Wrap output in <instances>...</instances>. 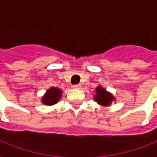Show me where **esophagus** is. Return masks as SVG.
Listing matches in <instances>:
<instances>
[{"label": "esophagus", "mask_w": 157, "mask_h": 157, "mask_svg": "<svg viewBox=\"0 0 157 157\" xmlns=\"http://www.w3.org/2000/svg\"><path fill=\"white\" fill-rule=\"evenodd\" d=\"M73 87L75 88V89H79V88H81V85H80V84H75V85L73 86Z\"/></svg>", "instance_id": "esophagus-1"}]
</instances>
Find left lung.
Here are the masks:
<instances>
[{
  "instance_id": "8db88e82",
  "label": "left lung",
  "mask_w": 157,
  "mask_h": 157,
  "mask_svg": "<svg viewBox=\"0 0 157 157\" xmlns=\"http://www.w3.org/2000/svg\"><path fill=\"white\" fill-rule=\"evenodd\" d=\"M97 94L95 96V100L102 105H109L113 101L114 98L110 94L106 93V90L102 88L101 86H98L96 89Z\"/></svg>"
}]
</instances>
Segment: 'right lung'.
<instances>
[{
	"mask_svg": "<svg viewBox=\"0 0 157 157\" xmlns=\"http://www.w3.org/2000/svg\"><path fill=\"white\" fill-rule=\"evenodd\" d=\"M61 94L62 92L59 89L56 87H52L47 92L46 95L42 98V102L48 105H54L59 101V99L61 97Z\"/></svg>",
	"mask_w": 157,
	"mask_h": 157,
	"instance_id": "right-lung-1",
	"label": "right lung"
}]
</instances>
